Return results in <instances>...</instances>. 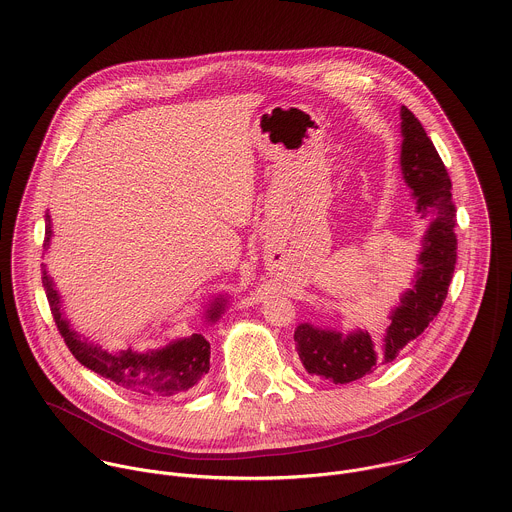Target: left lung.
<instances>
[{
  "label": "left lung",
  "mask_w": 512,
  "mask_h": 512,
  "mask_svg": "<svg viewBox=\"0 0 512 512\" xmlns=\"http://www.w3.org/2000/svg\"><path fill=\"white\" fill-rule=\"evenodd\" d=\"M400 169L404 183L416 199L420 219L430 220L418 254V270L412 284L400 295V303L388 315V327L380 341L368 331L341 333L329 327L299 323L293 341L309 374H319L335 384H347L392 363L438 315L457 262L455 205L451 181L432 140L420 120L400 108Z\"/></svg>",
  "instance_id": "left-lung-1"
}]
</instances>
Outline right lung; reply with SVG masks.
<instances>
[{
	"label": "right lung",
	"mask_w": 512,
	"mask_h": 512,
	"mask_svg": "<svg viewBox=\"0 0 512 512\" xmlns=\"http://www.w3.org/2000/svg\"><path fill=\"white\" fill-rule=\"evenodd\" d=\"M53 224L51 215H45V250L51 246ZM43 288L47 293L55 323L59 333L65 337L67 347L71 349L74 359L80 365L94 370L96 374L120 384L122 388L140 394V396H173L193 388L207 372L211 359V345L201 333H193L191 337L173 339L159 349L134 351L128 347L126 351L108 353L102 347L90 343L82 337L71 321L65 317L61 309V293L57 290L47 266L43 264ZM226 309V297H215L207 311V323H217Z\"/></svg>",
	"instance_id": "add662e5"
}]
</instances>
